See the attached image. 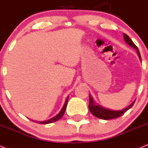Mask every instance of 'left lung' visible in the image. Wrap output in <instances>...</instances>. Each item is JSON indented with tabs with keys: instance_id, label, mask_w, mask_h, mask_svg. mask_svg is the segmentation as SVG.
Instances as JSON below:
<instances>
[{
	"instance_id": "8db88e82",
	"label": "left lung",
	"mask_w": 148,
	"mask_h": 148,
	"mask_svg": "<svg viewBox=\"0 0 148 148\" xmlns=\"http://www.w3.org/2000/svg\"><path fill=\"white\" fill-rule=\"evenodd\" d=\"M124 40L126 42L127 45H129L130 47L134 48L137 51V54L139 57L140 60H141V57H140V54L139 51H138V47L135 45V44L132 42L130 38L127 34H123ZM135 102V100L133 101L132 103L129 106L126 107L124 109H122L121 110H112L110 109H107V108H103V107L101 106L100 105L97 104L94 102L93 98L92 97L91 95H90V103H89V109H90V112L97 118L101 119H104V120H109V119H112L118 118V117L121 116L125 112H127L128 110L130 109L133 106L134 103Z\"/></svg>"
}]
</instances>
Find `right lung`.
Here are the masks:
<instances>
[{
  "instance_id": "1",
  "label": "right lung",
  "mask_w": 148,
  "mask_h": 148,
  "mask_svg": "<svg viewBox=\"0 0 148 148\" xmlns=\"http://www.w3.org/2000/svg\"><path fill=\"white\" fill-rule=\"evenodd\" d=\"M68 99H69V97H67L66 100H65V104H64V106H63V108H62V109L60 111V112L58 113L57 115L53 117V118L48 119V120H47V121H34V120H31V121H34V122L38 123H40V124H48V123H51L57 121L59 120V119L61 118L62 116H63L64 113H65V110H66L67 102H68Z\"/></svg>"
}]
</instances>
